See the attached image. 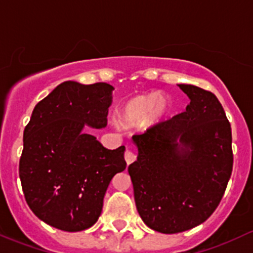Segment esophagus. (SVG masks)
Wrapping results in <instances>:
<instances>
[{
  "mask_svg": "<svg viewBox=\"0 0 253 253\" xmlns=\"http://www.w3.org/2000/svg\"><path fill=\"white\" fill-rule=\"evenodd\" d=\"M124 158H126V165L129 166L130 163H132L135 160H136V155H135L132 151L126 150V153H124Z\"/></svg>",
  "mask_w": 253,
  "mask_h": 253,
  "instance_id": "1",
  "label": "esophagus"
}]
</instances>
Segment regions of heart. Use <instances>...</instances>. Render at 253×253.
<instances>
[{"mask_svg":"<svg viewBox=\"0 0 253 253\" xmlns=\"http://www.w3.org/2000/svg\"><path fill=\"white\" fill-rule=\"evenodd\" d=\"M168 100L162 95L144 93L130 98L119 113V121L126 126H132L145 122L148 126L158 123L168 112ZM118 126V122L113 121Z\"/></svg>","mask_w":253,"mask_h":253,"instance_id":"obj_1","label":"heart"}]
</instances>
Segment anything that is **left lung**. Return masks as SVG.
I'll list each match as a JSON object with an SVG mask.
<instances>
[{"label": "left lung", "mask_w": 253, "mask_h": 253, "mask_svg": "<svg viewBox=\"0 0 253 253\" xmlns=\"http://www.w3.org/2000/svg\"><path fill=\"white\" fill-rule=\"evenodd\" d=\"M179 87L186 111L132 135L137 160L127 167L137 212L148 228L175 234L207 220L233 170L231 126L211 91Z\"/></svg>", "instance_id": "obj_1"}]
</instances>
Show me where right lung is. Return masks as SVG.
I'll return each mask as SVG.
<instances>
[{
	"instance_id": "obj_1",
	"label": "right lung",
	"mask_w": 253,
	"mask_h": 253,
	"mask_svg": "<svg viewBox=\"0 0 253 253\" xmlns=\"http://www.w3.org/2000/svg\"><path fill=\"white\" fill-rule=\"evenodd\" d=\"M114 87L64 82L34 108L23 135L19 178L34 214L53 228L80 231L97 222L111 180L126 169V147L108 150L85 124L107 126Z\"/></svg>"
}]
</instances>
